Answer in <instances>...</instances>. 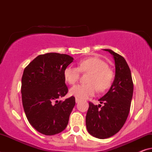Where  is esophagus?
Returning <instances> with one entry per match:
<instances>
[{
    "instance_id": "34e87169",
    "label": "esophagus",
    "mask_w": 152,
    "mask_h": 152,
    "mask_svg": "<svg viewBox=\"0 0 152 152\" xmlns=\"http://www.w3.org/2000/svg\"><path fill=\"white\" fill-rule=\"evenodd\" d=\"M80 101V99H78V98H76V103H78Z\"/></svg>"
}]
</instances>
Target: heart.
Returning a JSON list of instances; mask_svg holds the SVG:
<instances>
[{"label": "heart", "mask_w": 152, "mask_h": 152, "mask_svg": "<svg viewBox=\"0 0 152 152\" xmlns=\"http://www.w3.org/2000/svg\"><path fill=\"white\" fill-rule=\"evenodd\" d=\"M82 72L91 73L88 84H78L72 86L70 94L80 99H86L93 96L98 90L103 92L109 88L113 83L114 73L104 60L97 57H91L81 60L78 67L68 66L64 71L66 80L74 84L78 80Z\"/></svg>", "instance_id": "obj_1"}]
</instances>
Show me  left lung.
I'll return each instance as SVG.
<instances>
[{
  "mask_svg": "<svg viewBox=\"0 0 152 152\" xmlns=\"http://www.w3.org/2000/svg\"><path fill=\"white\" fill-rule=\"evenodd\" d=\"M113 55L115 64L114 81L109 91L99 101L101 104L89 102L86 117L88 133L99 139H106L116 134L127 119L132 102L133 83L132 73L123 56L105 49Z\"/></svg>",
  "mask_w": 152,
  "mask_h": 152,
  "instance_id": "left-lung-1",
  "label": "left lung"
}]
</instances>
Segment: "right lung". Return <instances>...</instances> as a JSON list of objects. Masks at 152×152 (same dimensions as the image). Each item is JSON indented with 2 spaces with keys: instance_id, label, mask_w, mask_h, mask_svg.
Returning <instances> with one entry per match:
<instances>
[{
  "instance_id": "right-lung-1",
  "label": "right lung",
  "mask_w": 152,
  "mask_h": 152,
  "mask_svg": "<svg viewBox=\"0 0 152 152\" xmlns=\"http://www.w3.org/2000/svg\"><path fill=\"white\" fill-rule=\"evenodd\" d=\"M74 58L66 54L39 55L25 68L21 79L22 102L31 125L45 135L65 129L75 98L58 101L68 93L64 71Z\"/></svg>"
}]
</instances>
